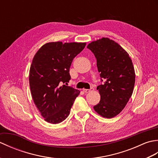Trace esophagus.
I'll return each instance as SVG.
<instances>
[{
    "mask_svg": "<svg viewBox=\"0 0 158 158\" xmlns=\"http://www.w3.org/2000/svg\"><path fill=\"white\" fill-rule=\"evenodd\" d=\"M92 90H94V88H91V89H83V92H84L85 93H88V92H90L91 91H92Z\"/></svg>",
    "mask_w": 158,
    "mask_h": 158,
    "instance_id": "obj_1",
    "label": "esophagus"
}]
</instances>
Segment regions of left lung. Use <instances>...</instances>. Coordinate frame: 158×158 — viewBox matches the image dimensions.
I'll use <instances>...</instances> for the list:
<instances>
[{"label": "left lung", "mask_w": 158, "mask_h": 158, "mask_svg": "<svg viewBox=\"0 0 158 158\" xmlns=\"http://www.w3.org/2000/svg\"><path fill=\"white\" fill-rule=\"evenodd\" d=\"M96 58L102 84L97 87L100 95L95 111L105 118H113L126 106L132 94L135 72L129 54L118 43L103 37L87 46Z\"/></svg>", "instance_id": "1"}]
</instances>
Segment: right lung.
Masks as SVG:
<instances>
[{"mask_svg":"<svg viewBox=\"0 0 158 158\" xmlns=\"http://www.w3.org/2000/svg\"><path fill=\"white\" fill-rule=\"evenodd\" d=\"M85 43H45L35 53L29 72V83L36 106L47 122L56 124L69 116L79 90L67 86L74 58Z\"/></svg>","mask_w":158,"mask_h":158,"instance_id":"obj_1","label":"right lung"}]
</instances>
